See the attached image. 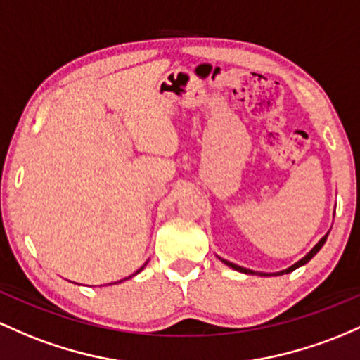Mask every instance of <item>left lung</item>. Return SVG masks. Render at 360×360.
Instances as JSON below:
<instances>
[{"label": "left lung", "instance_id": "1", "mask_svg": "<svg viewBox=\"0 0 360 360\" xmlns=\"http://www.w3.org/2000/svg\"><path fill=\"white\" fill-rule=\"evenodd\" d=\"M328 234H330V232H328ZM328 234L325 236V238H321V240H319V243H318V244H316V246L313 248V250H311L309 252H307V255H306V256H304V258H302V259H299V262H297V263H294V264H292V266H289V268H287V270H282V271H276V274H274V275H283V274H290V271H294V270H295V268H299V266H302V264H306L307 262H309V259H311V258H313V256L316 255V252H318L319 250H321V248H323V244H325V243H326V238H328ZM222 262H224L225 264H227V266L234 268V270H238V271H243V274H250V275H252V274H255V271H252V270H248V268H243V266H239V264H234V263L227 262V259H222ZM259 275H262V276H270V275H268V274H259Z\"/></svg>", "mask_w": 360, "mask_h": 360}]
</instances>
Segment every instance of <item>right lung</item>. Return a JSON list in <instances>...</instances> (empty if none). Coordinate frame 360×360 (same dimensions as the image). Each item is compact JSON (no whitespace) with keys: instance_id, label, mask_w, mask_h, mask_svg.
<instances>
[{"instance_id":"right-lung-1","label":"right lung","mask_w":360,"mask_h":360,"mask_svg":"<svg viewBox=\"0 0 360 360\" xmlns=\"http://www.w3.org/2000/svg\"><path fill=\"white\" fill-rule=\"evenodd\" d=\"M141 270H143V266H141V268H140V270H138V271H136V274H140V271H141ZM136 274H133V275H136Z\"/></svg>"}]
</instances>
